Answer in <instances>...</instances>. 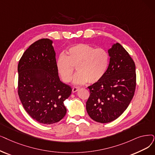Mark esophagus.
<instances>
[{
    "mask_svg": "<svg viewBox=\"0 0 155 155\" xmlns=\"http://www.w3.org/2000/svg\"><path fill=\"white\" fill-rule=\"evenodd\" d=\"M80 87H73V88L72 89V92H76L78 90H79Z\"/></svg>",
    "mask_w": 155,
    "mask_h": 155,
    "instance_id": "obj_1",
    "label": "esophagus"
}]
</instances>
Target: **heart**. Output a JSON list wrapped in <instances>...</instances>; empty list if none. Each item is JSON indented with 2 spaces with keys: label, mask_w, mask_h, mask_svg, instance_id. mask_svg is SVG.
Wrapping results in <instances>:
<instances>
[{
  "label": "heart",
  "mask_w": 155,
  "mask_h": 155,
  "mask_svg": "<svg viewBox=\"0 0 155 155\" xmlns=\"http://www.w3.org/2000/svg\"><path fill=\"white\" fill-rule=\"evenodd\" d=\"M110 63V55L103 48H95L89 44H80L70 48L67 56L62 54L56 61V68L63 81L70 82L77 68L78 73L73 83L84 85L96 83L106 73Z\"/></svg>",
  "instance_id": "1"
}]
</instances>
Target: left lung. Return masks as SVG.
I'll return each instance as SVG.
<instances>
[{
    "label": "left lung",
    "instance_id": "obj_1",
    "mask_svg": "<svg viewBox=\"0 0 155 155\" xmlns=\"http://www.w3.org/2000/svg\"><path fill=\"white\" fill-rule=\"evenodd\" d=\"M110 64L104 77L88 87L90 96L86 103L89 117L105 124L118 118L129 105L136 86V65L119 43L108 50Z\"/></svg>",
    "mask_w": 155,
    "mask_h": 155
}]
</instances>
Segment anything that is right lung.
Returning <instances> with one entry per match:
<instances>
[{"instance_id":"add662e5","label":"right lung","mask_w":155,"mask_h":155,"mask_svg":"<svg viewBox=\"0 0 155 155\" xmlns=\"http://www.w3.org/2000/svg\"><path fill=\"white\" fill-rule=\"evenodd\" d=\"M52 44L49 38L35 42L25 51L18 66V93L23 107L33 119L47 125L65 116L63 102L72 91L60 81Z\"/></svg>"}]
</instances>
